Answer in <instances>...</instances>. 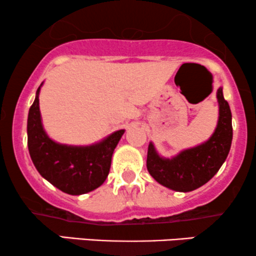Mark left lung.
<instances>
[{"label": "left lung", "mask_w": 256, "mask_h": 256, "mask_svg": "<svg viewBox=\"0 0 256 256\" xmlns=\"http://www.w3.org/2000/svg\"><path fill=\"white\" fill-rule=\"evenodd\" d=\"M219 118L216 131L204 143L185 149L171 158L160 156L152 143H149L146 168L158 183L174 192H188L198 189L214 177L228 158L232 142V116L230 106L216 91Z\"/></svg>", "instance_id": "8db88e82"}]
</instances>
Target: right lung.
<instances>
[{
    "mask_svg": "<svg viewBox=\"0 0 256 256\" xmlns=\"http://www.w3.org/2000/svg\"><path fill=\"white\" fill-rule=\"evenodd\" d=\"M40 86L28 118V146L32 162L40 174L61 192L70 195L92 192L108 177L112 155L125 130L113 132L91 146H67L55 142L49 138L42 125L38 98Z\"/></svg>",
    "mask_w": 256,
    "mask_h": 256,
    "instance_id": "1",
    "label": "right lung"
}]
</instances>
